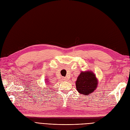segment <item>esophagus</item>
Listing matches in <instances>:
<instances>
[{"label":"esophagus","instance_id":"1","mask_svg":"<svg viewBox=\"0 0 130 130\" xmlns=\"http://www.w3.org/2000/svg\"><path fill=\"white\" fill-rule=\"evenodd\" d=\"M63 80H67V78H66V77L63 78Z\"/></svg>","mask_w":130,"mask_h":130}]
</instances>
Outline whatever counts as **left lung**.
<instances>
[{
    "label": "left lung",
    "mask_w": 130,
    "mask_h": 130,
    "mask_svg": "<svg viewBox=\"0 0 130 130\" xmlns=\"http://www.w3.org/2000/svg\"><path fill=\"white\" fill-rule=\"evenodd\" d=\"M98 80L93 72L90 70L81 71L76 82V89L78 92L87 95L93 92L98 87Z\"/></svg>",
    "instance_id": "8db88e82"
}]
</instances>
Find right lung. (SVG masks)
Returning a JSON list of instances; mask_svg holds the SVG:
<instances>
[{"mask_svg": "<svg viewBox=\"0 0 130 130\" xmlns=\"http://www.w3.org/2000/svg\"><path fill=\"white\" fill-rule=\"evenodd\" d=\"M47 80H48V79H46V81H45V82H47V83H47V84H47V85H49V84H49L48 83H49V82H48V81ZM47 81H48L47 82Z\"/></svg>", "mask_w": 130, "mask_h": 130, "instance_id": "1", "label": "right lung"}]
</instances>
